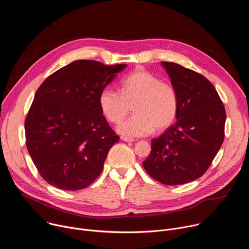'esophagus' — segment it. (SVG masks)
<instances>
[{
	"instance_id": "34e87169",
	"label": "esophagus",
	"mask_w": 249,
	"mask_h": 249,
	"mask_svg": "<svg viewBox=\"0 0 249 249\" xmlns=\"http://www.w3.org/2000/svg\"><path fill=\"white\" fill-rule=\"evenodd\" d=\"M121 140L124 141V142H134L135 141L134 139L129 138V137H125V136H121Z\"/></svg>"
}]
</instances>
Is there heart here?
Segmentation results:
<instances>
[{
	"label": "heart",
	"mask_w": 249,
	"mask_h": 249,
	"mask_svg": "<svg viewBox=\"0 0 249 249\" xmlns=\"http://www.w3.org/2000/svg\"><path fill=\"white\" fill-rule=\"evenodd\" d=\"M102 114L109 122L118 124L131 111L134 115L118 126L126 136L140 137L155 129L168 128L178 113L179 100L175 88L146 70L139 69L125 77L120 92L106 88L98 96Z\"/></svg>",
	"instance_id": "1"
}]
</instances>
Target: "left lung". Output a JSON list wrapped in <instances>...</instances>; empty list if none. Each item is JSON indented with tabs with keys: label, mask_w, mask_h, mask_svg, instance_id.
I'll list each match as a JSON object with an SVG mask.
<instances>
[{
	"label": "left lung",
	"mask_w": 249,
	"mask_h": 249,
	"mask_svg": "<svg viewBox=\"0 0 249 249\" xmlns=\"http://www.w3.org/2000/svg\"><path fill=\"white\" fill-rule=\"evenodd\" d=\"M178 94L176 123L152 140L143 161L157 181L179 185L201 177L225 138L226 109L215 87L203 75L176 63L162 62Z\"/></svg>",
	"instance_id": "1"
}]
</instances>
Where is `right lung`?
I'll list each match as a JSON object with an SVG mask.
<instances>
[{"instance_id":"right-lung-1","label":"right lung","mask_w":249,"mask_h":249,"mask_svg":"<svg viewBox=\"0 0 249 249\" xmlns=\"http://www.w3.org/2000/svg\"><path fill=\"white\" fill-rule=\"evenodd\" d=\"M126 67L78 60L38 88L24 121L25 143L46 182L75 191L99 176L119 137L102 115L98 96Z\"/></svg>"}]
</instances>
